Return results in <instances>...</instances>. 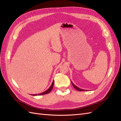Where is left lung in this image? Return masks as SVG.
Returning <instances> with one entry per match:
<instances>
[{
  "instance_id": "8db88e82",
  "label": "left lung",
  "mask_w": 121,
  "mask_h": 121,
  "mask_svg": "<svg viewBox=\"0 0 121 121\" xmlns=\"http://www.w3.org/2000/svg\"><path fill=\"white\" fill-rule=\"evenodd\" d=\"M71 84H72L73 86L74 87V88L76 90H77V91H87V90H83V89H80L79 88L77 87V86H76L75 85L72 83V81H71Z\"/></svg>"
}]
</instances>
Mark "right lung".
Wrapping results in <instances>:
<instances>
[{
  "instance_id": "obj_1",
  "label": "right lung",
  "mask_w": 121,
  "mask_h": 121,
  "mask_svg": "<svg viewBox=\"0 0 121 121\" xmlns=\"http://www.w3.org/2000/svg\"><path fill=\"white\" fill-rule=\"evenodd\" d=\"M54 80H53V81L52 82V85H51V86L50 87V88L46 91H44L43 93H40V94H39L38 95H37V94H33V95H45V94H47L48 93H49L51 91L52 89H53V86H54Z\"/></svg>"
}]
</instances>
